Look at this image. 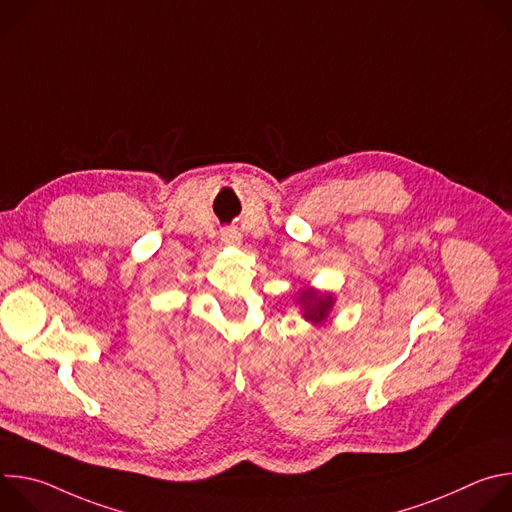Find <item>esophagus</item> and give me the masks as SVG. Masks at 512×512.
I'll return each mask as SVG.
<instances>
[{
    "label": "esophagus",
    "instance_id": "1",
    "mask_svg": "<svg viewBox=\"0 0 512 512\" xmlns=\"http://www.w3.org/2000/svg\"><path fill=\"white\" fill-rule=\"evenodd\" d=\"M221 239H223V243L225 245H239L241 243V235L237 233V231H225L223 235H221Z\"/></svg>",
    "mask_w": 512,
    "mask_h": 512
}]
</instances>
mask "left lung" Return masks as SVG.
<instances>
[{
    "label": "left lung",
    "instance_id": "left-lung-1",
    "mask_svg": "<svg viewBox=\"0 0 512 512\" xmlns=\"http://www.w3.org/2000/svg\"><path fill=\"white\" fill-rule=\"evenodd\" d=\"M300 300L304 304L306 320H312V322H322L332 308L330 296H318V294H314V291H306Z\"/></svg>",
    "mask_w": 512,
    "mask_h": 512
}]
</instances>
